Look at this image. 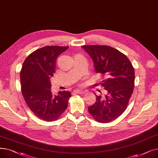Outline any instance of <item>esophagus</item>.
Segmentation results:
<instances>
[{
    "mask_svg": "<svg viewBox=\"0 0 158 158\" xmlns=\"http://www.w3.org/2000/svg\"><path fill=\"white\" fill-rule=\"evenodd\" d=\"M74 92L77 93V94H85V90H82V89H76L74 90Z\"/></svg>",
    "mask_w": 158,
    "mask_h": 158,
    "instance_id": "34e87169",
    "label": "esophagus"
}]
</instances>
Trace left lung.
I'll return each mask as SVG.
<instances>
[{
	"label": "left lung",
	"mask_w": 158,
	"mask_h": 158,
	"mask_svg": "<svg viewBox=\"0 0 158 158\" xmlns=\"http://www.w3.org/2000/svg\"><path fill=\"white\" fill-rule=\"evenodd\" d=\"M92 58L97 73L104 79L101 85L106 89L104 96L96 95V102L88 107L95 120L110 122L126 110L135 87V70L126 55L106 45L82 46Z\"/></svg>",
	"instance_id": "obj_1"
}]
</instances>
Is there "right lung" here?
<instances>
[{
  "label": "right lung",
  "instance_id": "obj_1",
  "mask_svg": "<svg viewBox=\"0 0 158 158\" xmlns=\"http://www.w3.org/2000/svg\"><path fill=\"white\" fill-rule=\"evenodd\" d=\"M69 47L47 46L27 56L20 72L21 88L25 101L37 117L45 121L57 120L68 107L69 91L51 92L49 79L55 72L57 56Z\"/></svg>",
  "mask_w": 158,
  "mask_h": 158
}]
</instances>
